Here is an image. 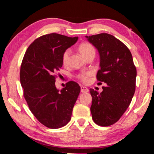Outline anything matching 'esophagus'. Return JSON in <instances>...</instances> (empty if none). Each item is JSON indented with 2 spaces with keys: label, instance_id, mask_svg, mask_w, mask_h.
Returning a JSON list of instances; mask_svg holds the SVG:
<instances>
[{
  "label": "esophagus",
  "instance_id": "obj_1",
  "mask_svg": "<svg viewBox=\"0 0 154 154\" xmlns=\"http://www.w3.org/2000/svg\"><path fill=\"white\" fill-rule=\"evenodd\" d=\"M88 89L85 86H82L81 87V92H82V93H85V92H88Z\"/></svg>",
  "mask_w": 154,
  "mask_h": 154
}]
</instances>
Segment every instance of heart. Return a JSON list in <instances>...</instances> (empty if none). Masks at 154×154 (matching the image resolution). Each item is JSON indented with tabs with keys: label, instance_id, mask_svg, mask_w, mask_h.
Returning <instances> with one entry per match:
<instances>
[{
	"label": "heart",
	"instance_id": "heart-1",
	"mask_svg": "<svg viewBox=\"0 0 154 154\" xmlns=\"http://www.w3.org/2000/svg\"><path fill=\"white\" fill-rule=\"evenodd\" d=\"M79 51L80 54L83 56V58H85V56L91 53H95V49L94 48V47L88 43H83L81 44L79 47ZM70 54H71V49H67L66 50L64 51L62 58V61L63 64L65 65L67 64L69 59ZM90 75V72H84V73H82L78 75V78L80 80H82L83 82L85 83L88 81V77H89Z\"/></svg>",
	"mask_w": 154,
	"mask_h": 154
}]
</instances>
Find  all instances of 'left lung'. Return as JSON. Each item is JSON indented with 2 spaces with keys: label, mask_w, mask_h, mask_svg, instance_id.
Wrapping results in <instances>:
<instances>
[{
  "label": "left lung",
  "mask_w": 154,
  "mask_h": 154,
  "mask_svg": "<svg viewBox=\"0 0 154 154\" xmlns=\"http://www.w3.org/2000/svg\"><path fill=\"white\" fill-rule=\"evenodd\" d=\"M85 38L97 49L100 56L97 79L106 84L100 93L90 89L91 113L96 124L109 126L119 120L131 103L137 69L129 49L113 35L101 33Z\"/></svg>",
  "instance_id": "8db88e82"
}]
</instances>
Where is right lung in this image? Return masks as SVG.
<instances>
[{"label": "right lung", "instance_id": "obj_1", "mask_svg": "<svg viewBox=\"0 0 154 154\" xmlns=\"http://www.w3.org/2000/svg\"><path fill=\"white\" fill-rule=\"evenodd\" d=\"M78 40L56 33L40 36L28 47L20 68V83L30 110L49 128H60L71 119L79 94L77 83L69 82L60 90L57 72L62 66V54Z\"/></svg>", "mask_w": 154, "mask_h": 154}]
</instances>
